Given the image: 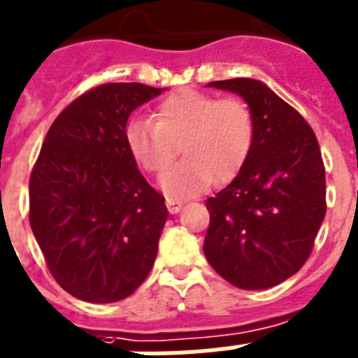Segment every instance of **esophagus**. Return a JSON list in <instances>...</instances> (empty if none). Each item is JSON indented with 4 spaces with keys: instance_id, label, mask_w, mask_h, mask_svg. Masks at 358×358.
Listing matches in <instances>:
<instances>
[{
    "instance_id": "esophagus-1",
    "label": "esophagus",
    "mask_w": 358,
    "mask_h": 358,
    "mask_svg": "<svg viewBox=\"0 0 358 358\" xmlns=\"http://www.w3.org/2000/svg\"><path fill=\"white\" fill-rule=\"evenodd\" d=\"M166 208L170 214H177V212H181L182 201L176 199V197H166Z\"/></svg>"
}]
</instances>
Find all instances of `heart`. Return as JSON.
<instances>
[{"mask_svg": "<svg viewBox=\"0 0 358 358\" xmlns=\"http://www.w3.org/2000/svg\"><path fill=\"white\" fill-rule=\"evenodd\" d=\"M254 135L252 111L243 100L182 90L162 100L153 119L129 120L126 143L135 161L152 173L162 172L181 144L185 159L162 173L159 186L186 197L212 181L232 179L249 159Z\"/></svg>", "mask_w": 358, "mask_h": 358, "instance_id": "heart-1", "label": "heart"}]
</instances>
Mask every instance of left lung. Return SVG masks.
Here are the masks:
<instances>
[{"mask_svg": "<svg viewBox=\"0 0 358 358\" xmlns=\"http://www.w3.org/2000/svg\"><path fill=\"white\" fill-rule=\"evenodd\" d=\"M252 111L249 159L229 186L206 199L205 256L221 278L247 291L298 273L326 215V170L318 141L296 109L252 78L210 82Z\"/></svg>", "mask_w": 358, "mask_h": 358, "instance_id": "obj_1", "label": "left lung"}]
</instances>
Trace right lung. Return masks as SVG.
Listing matches in <instances>:
<instances>
[{
	"label": "right lung",
	"mask_w": 358,
	"mask_h": 358,
	"mask_svg": "<svg viewBox=\"0 0 358 358\" xmlns=\"http://www.w3.org/2000/svg\"><path fill=\"white\" fill-rule=\"evenodd\" d=\"M162 91L137 82L87 91L56 117L32 168V234L60 287L84 302L129 296L157 256L168 210L138 172L126 122Z\"/></svg>",
	"instance_id": "add662e5"
}]
</instances>
